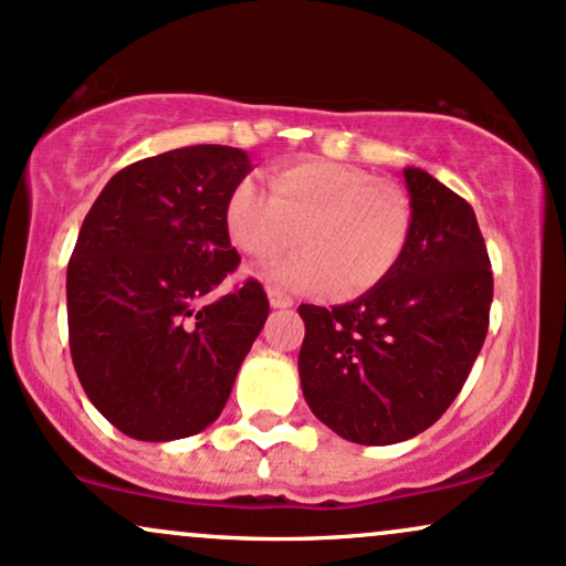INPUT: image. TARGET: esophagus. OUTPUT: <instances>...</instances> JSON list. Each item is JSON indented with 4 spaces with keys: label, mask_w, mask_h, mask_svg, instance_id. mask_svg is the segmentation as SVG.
Returning <instances> with one entry per match:
<instances>
[{
    "label": "esophagus",
    "mask_w": 566,
    "mask_h": 566,
    "mask_svg": "<svg viewBox=\"0 0 566 566\" xmlns=\"http://www.w3.org/2000/svg\"><path fill=\"white\" fill-rule=\"evenodd\" d=\"M269 303H271V308H290L292 297L282 290H269Z\"/></svg>",
    "instance_id": "esophagus-1"
}]
</instances>
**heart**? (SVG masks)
I'll use <instances>...</instances> for the list:
<instances>
[{
	"label": "heart",
	"instance_id": "1",
	"mask_svg": "<svg viewBox=\"0 0 566 566\" xmlns=\"http://www.w3.org/2000/svg\"><path fill=\"white\" fill-rule=\"evenodd\" d=\"M231 242L271 269L282 287L324 290L340 297L365 295L394 271L409 237V207L391 186L335 161H301L271 178V193L255 180H242L226 205Z\"/></svg>",
	"mask_w": 566,
	"mask_h": 566
}]
</instances>
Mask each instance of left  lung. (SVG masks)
I'll return each instance as SVG.
<instances>
[{"label":"left lung","instance_id":"obj_1","mask_svg":"<svg viewBox=\"0 0 566 566\" xmlns=\"http://www.w3.org/2000/svg\"><path fill=\"white\" fill-rule=\"evenodd\" d=\"M401 172L412 212L391 274L350 303L297 308L305 401L356 444H396L437 423L490 324V255L471 205L420 167Z\"/></svg>","mask_w":566,"mask_h":566}]
</instances>
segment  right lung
Returning a JSON list of instances; mask_svg holds the SVG:
<instances>
[{
  "label": "right lung",
  "instance_id": "right-lung-1",
  "mask_svg": "<svg viewBox=\"0 0 566 566\" xmlns=\"http://www.w3.org/2000/svg\"><path fill=\"white\" fill-rule=\"evenodd\" d=\"M250 170L242 148H175L116 172L84 218L66 274L71 359L127 437L172 441L216 423L261 335V282L212 297L239 265L226 205Z\"/></svg>",
  "mask_w": 566,
  "mask_h": 566
}]
</instances>
